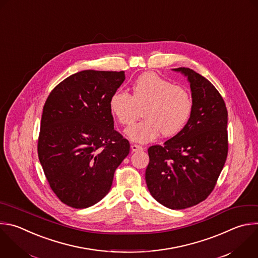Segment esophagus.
Returning a JSON list of instances; mask_svg holds the SVG:
<instances>
[{
    "mask_svg": "<svg viewBox=\"0 0 258 258\" xmlns=\"http://www.w3.org/2000/svg\"><path fill=\"white\" fill-rule=\"evenodd\" d=\"M131 149H132L133 152H139V151H143L144 150V148L142 146H139V145H132Z\"/></svg>",
    "mask_w": 258,
    "mask_h": 258,
    "instance_id": "1",
    "label": "esophagus"
}]
</instances>
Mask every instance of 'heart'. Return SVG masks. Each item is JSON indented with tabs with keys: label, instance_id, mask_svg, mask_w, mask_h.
<instances>
[{
	"label": "heart",
	"instance_id": "b5f03b06",
	"mask_svg": "<svg viewBox=\"0 0 258 258\" xmlns=\"http://www.w3.org/2000/svg\"><path fill=\"white\" fill-rule=\"evenodd\" d=\"M109 109L117 121L131 124L144 109V120L126 130L136 142L148 143L161 134L173 137L187 124L194 110V101L186 89L173 85L155 73L141 75L133 85V95L116 90L109 99Z\"/></svg>",
	"mask_w": 258,
	"mask_h": 258
}]
</instances>
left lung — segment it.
<instances>
[{"mask_svg":"<svg viewBox=\"0 0 258 258\" xmlns=\"http://www.w3.org/2000/svg\"><path fill=\"white\" fill-rule=\"evenodd\" d=\"M173 71L187 77L194 110L180 133L148 149L146 182L158 203L183 210L205 201L215 188L228 155V111L208 79L188 68Z\"/></svg>","mask_w":258,"mask_h":258,"instance_id":"obj_1","label":"left lung"}]
</instances>
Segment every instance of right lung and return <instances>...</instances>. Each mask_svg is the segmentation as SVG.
Returning a JSON list of instances; mask_svg holds the SVG:
<instances>
[{
    "label": "right lung",
    "mask_w": 258,
    "mask_h": 258,
    "mask_svg": "<svg viewBox=\"0 0 258 258\" xmlns=\"http://www.w3.org/2000/svg\"><path fill=\"white\" fill-rule=\"evenodd\" d=\"M124 72L85 70L60 82L43 106L37 152L61 203L89 208L110 190L130 143L114 130L109 99Z\"/></svg>",
    "instance_id": "add662e5"
}]
</instances>
